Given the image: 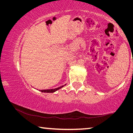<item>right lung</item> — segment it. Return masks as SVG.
Segmentation results:
<instances>
[{"label":"right lung","mask_w":133,"mask_h":133,"mask_svg":"<svg viewBox=\"0 0 133 133\" xmlns=\"http://www.w3.org/2000/svg\"><path fill=\"white\" fill-rule=\"evenodd\" d=\"M66 84H65L63 85H62V86H60L59 87H57V88H56V89H46V90H39L43 92V93H54V92L60 89L61 88H62L63 87H64V85H66Z\"/></svg>","instance_id":"add662e5"}]
</instances>
